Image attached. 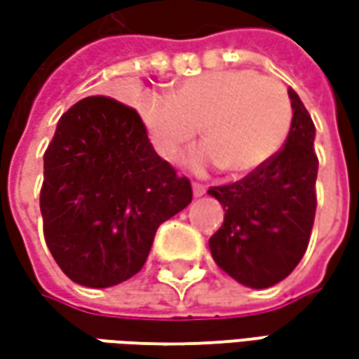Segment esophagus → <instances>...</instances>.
I'll use <instances>...</instances> for the list:
<instances>
[{
  "label": "esophagus",
  "mask_w": 359,
  "mask_h": 359,
  "mask_svg": "<svg viewBox=\"0 0 359 359\" xmlns=\"http://www.w3.org/2000/svg\"><path fill=\"white\" fill-rule=\"evenodd\" d=\"M191 189H194V196H196V198H200V196H203V194H205V189H208V187L203 186V184L194 182V184H191Z\"/></svg>",
  "instance_id": "obj_1"
}]
</instances>
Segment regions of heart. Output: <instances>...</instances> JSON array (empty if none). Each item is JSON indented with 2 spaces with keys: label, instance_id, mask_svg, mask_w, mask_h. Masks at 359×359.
<instances>
[{
  "label": "heart",
  "instance_id": "heart-1",
  "mask_svg": "<svg viewBox=\"0 0 359 359\" xmlns=\"http://www.w3.org/2000/svg\"><path fill=\"white\" fill-rule=\"evenodd\" d=\"M140 119L161 158H175L201 128L205 144L187 156V168L217 165L228 175H245L278 156L294 107L278 79L254 69H219L186 79L173 95H145Z\"/></svg>",
  "mask_w": 359,
  "mask_h": 359
}]
</instances>
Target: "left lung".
<instances>
[{"label": "left lung", "mask_w": 359, "mask_h": 359, "mask_svg": "<svg viewBox=\"0 0 359 359\" xmlns=\"http://www.w3.org/2000/svg\"><path fill=\"white\" fill-rule=\"evenodd\" d=\"M287 93L294 119L278 156L236 184L208 189L226 212L222 228L210 238L215 264L255 290L294 271L316 217V126L296 91Z\"/></svg>", "instance_id": "obj_1"}]
</instances>
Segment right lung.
<instances>
[{"mask_svg": "<svg viewBox=\"0 0 359 359\" xmlns=\"http://www.w3.org/2000/svg\"><path fill=\"white\" fill-rule=\"evenodd\" d=\"M191 201L135 109L93 95L63 114L43 154L39 208L49 252L72 282L111 287L144 268L158 228Z\"/></svg>", "mask_w": 359, "mask_h": 359, "instance_id": "1", "label": "right lung"}]
</instances>
